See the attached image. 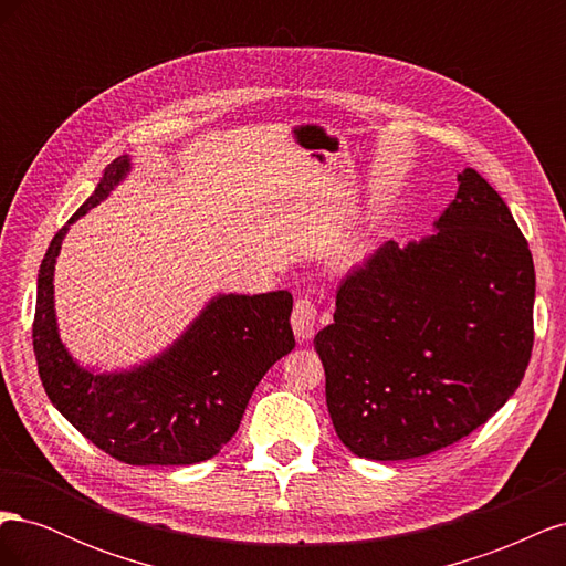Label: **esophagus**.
Wrapping results in <instances>:
<instances>
[{"instance_id":"esophagus-1","label":"esophagus","mask_w":566,"mask_h":566,"mask_svg":"<svg viewBox=\"0 0 566 566\" xmlns=\"http://www.w3.org/2000/svg\"><path fill=\"white\" fill-rule=\"evenodd\" d=\"M290 321H293V331L300 339H312L318 325V306L310 297H300L295 302V310Z\"/></svg>"}]
</instances>
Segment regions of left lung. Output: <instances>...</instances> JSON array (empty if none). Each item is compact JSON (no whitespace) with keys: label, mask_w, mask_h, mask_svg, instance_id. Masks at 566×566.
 I'll use <instances>...</instances> for the list:
<instances>
[{"label":"left lung","mask_w":566,"mask_h":566,"mask_svg":"<svg viewBox=\"0 0 566 566\" xmlns=\"http://www.w3.org/2000/svg\"><path fill=\"white\" fill-rule=\"evenodd\" d=\"M434 227L352 269L333 323L314 337L333 427L358 458L451 447L515 394L528 366L536 273L505 200L468 167Z\"/></svg>","instance_id":"obj_1"}]
</instances>
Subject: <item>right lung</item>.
Wrapping results in <instances>:
<instances>
[{
  "instance_id": "right-lung-1",
  "label": "right lung",
  "mask_w": 566,
  "mask_h": 566,
  "mask_svg": "<svg viewBox=\"0 0 566 566\" xmlns=\"http://www.w3.org/2000/svg\"><path fill=\"white\" fill-rule=\"evenodd\" d=\"M115 158L87 202L51 241L38 273L32 347L59 413L94 447L127 465H193L235 434L264 373L293 352V295H217L160 356L123 373H94L67 354L54 312V266L67 227L129 172Z\"/></svg>"
}]
</instances>
